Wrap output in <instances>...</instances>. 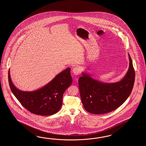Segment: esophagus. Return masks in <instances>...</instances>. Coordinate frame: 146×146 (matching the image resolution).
<instances>
[{"instance_id": "obj_1", "label": "esophagus", "mask_w": 146, "mask_h": 146, "mask_svg": "<svg viewBox=\"0 0 146 146\" xmlns=\"http://www.w3.org/2000/svg\"><path fill=\"white\" fill-rule=\"evenodd\" d=\"M72 72L74 75H79L80 73V69L78 67H75L72 69Z\"/></svg>"}]
</instances>
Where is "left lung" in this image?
I'll return each instance as SVG.
<instances>
[{"instance_id":"obj_1","label":"left lung","mask_w":146,"mask_h":146,"mask_svg":"<svg viewBox=\"0 0 146 146\" xmlns=\"http://www.w3.org/2000/svg\"><path fill=\"white\" fill-rule=\"evenodd\" d=\"M129 68L121 80L104 83L82 72L79 79V88L84 108L93 114H103L114 111L130 96L135 82V73L129 54Z\"/></svg>"}]
</instances>
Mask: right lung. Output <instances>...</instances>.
Instances as JSON below:
<instances>
[{
	"instance_id": "1",
	"label": "right lung",
	"mask_w": 146,
	"mask_h": 146,
	"mask_svg": "<svg viewBox=\"0 0 146 146\" xmlns=\"http://www.w3.org/2000/svg\"><path fill=\"white\" fill-rule=\"evenodd\" d=\"M10 88L22 106L34 114L52 115L58 112L62 106V96L72 82L70 68L61 72L53 80L39 89L23 91L17 88L8 72Z\"/></svg>"
}]
</instances>
